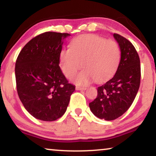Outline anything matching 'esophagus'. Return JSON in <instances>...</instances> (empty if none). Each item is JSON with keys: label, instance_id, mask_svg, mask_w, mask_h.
I'll return each mask as SVG.
<instances>
[{"label": "esophagus", "instance_id": "esophagus-1", "mask_svg": "<svg viewBox=\"0 0 156 156\" xmlns=\"http://www.w3.org/2000/svg\"><path fill=\"white\" fill-rule=\"evenodd\" d=\"M76 89L77 90H85L86 89V87H80V86H76Z\"/></svg>", "mask_w": 156, "mask_h": 156}]
</instances>
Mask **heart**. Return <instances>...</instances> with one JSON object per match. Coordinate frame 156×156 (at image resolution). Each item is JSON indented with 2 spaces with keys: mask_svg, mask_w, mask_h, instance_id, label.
Returning a JSON list of instances; mask_svg holds the SVG:
<instances>
[{
  "mask_svg": "<svg viewBox=\"0 0 156 156\" xmlns=\"http://www.w3.org/2000/svg\"><path fill=\"white\" fill-rule=\"evenodd\" d=\"M121 52L119 45L113 40L93 34H84L75 38L70 48L60 53V63L63 73L72 78L76 76L77 84L87 85L93 80L101 82L113 76L119 65Z\"/></svg>",
  "mask_w": 156,
  "mask_h": 156,
  "instance_id": "b5f03b06",
  "label": "heart"
}]
</instances>
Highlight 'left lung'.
<instances>
[{"instance_id":"obj_1","label":"left lung","mask_w":156,"mask_h":156,"mask_svg":"<svg viewBox=\"0 0 156 156\" xmlns=\"http://www.w3.org/2000/svg\"><path fill=\"white\" fill-rule=\"evenodd\" d=\"M114 38L119 44L121 57L115 76L98 87V95L89 103L98 118L113 120L128 111L133 102L140 83V58L133 45L117 33Z\"/></svg>"}]
</instances>
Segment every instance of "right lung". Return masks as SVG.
<instances>
[{
	"label": "right lung",
	"mask_w": 156,
	"mask_h": 156,
	"mask_svg": "<svg viewBox=\"0 0 156 156\" xmlns=\"http://www.w3.org/2000/svg\"><path fill=\"white\" fill-rule=\"evenodd\" d=\"M69 33L45 32L29 41L16 62L18 95L37 119L53 121L65 113L75 86L60 68V53Z\"/></svg>",
	"instance_id": "obj_1"
}]
</instances>
